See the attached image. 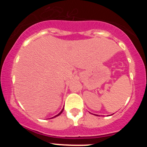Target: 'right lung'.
I'll list each match as a JSON object with an SVG mask.
<instances>
[{"instance_id": "obj_1", "label": "right lung", "mask_w": 147, "mask_h": 147, "mask_svg": "<svg viewBox=\"0 0 147 147\" xmlns=\"http://www.w3.org/2000/svg\"><path fill=\"white\" fill-rule=\"evenodd\" d=\"M63 110H64V108H62V110H61V111H60V113H58L57 115H55V116H54V117H57V116H58V115H60V114L62 113V112H63ZM53 118H54V117H53Z\"/></svg>"}]
</instances>
